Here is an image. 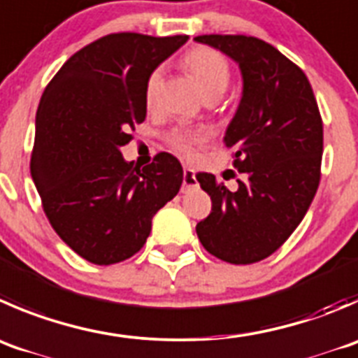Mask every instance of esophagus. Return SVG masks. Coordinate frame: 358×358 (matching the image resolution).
Wrapping results in <instances>:
<instances>
[{
    "instance_id": "34e87169",
    "label": "esophagus",
    "mask_w": 358,
    "mask_h": 358,
    "mask_svg": "<svg viewBox=\"0 0 358 358\" xmlns=\"http://www.w3.org/2000/svg\"><path fill=\"white\" fill-rule=\"evenodd\" d=\"M196 173H194V169L190 168H185L183 169V192H187V190H190L192 187H196Z\"/></svg>"
}]
</instances>
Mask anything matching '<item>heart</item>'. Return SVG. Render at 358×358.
Wrapping results in <instances>:
<instances>
[{
    "label": "heart",
    "instance_id": "obj_1",
    "mask_svg": "<svg viewBox=\"0 0 358 358\" xmlns=\"http://www.w3.org/2000/svg\"><path fill=\"white\" fill-rule=\"evenodd\" d=\"M182 64L192 75L206 98H217L227 89L231 80V64L220 52L211 47H194L183 55ZM162 83V69H152L145 82V105H155ZM206 134L196 129H175L169 133L168 145L175 154L182 157H194L197 148L203 147Z\"/></svg>",
    "mask_w": 358,
    "mask_h": 358
}]
</instances>
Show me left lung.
<instances>
[{
	"instance_id": "8db88e82",
	"label": "left lung",
	"mask_w": 358,
	"mask_h": 358,
	"mask_svg": "<svg viewBox=\"0 0 358 358\" xmlns=\"http://www.w3.org/2000/svg\"><path fill=\"white\" fill-rule=\"evenodd\" d=\"M239 64L243 96L225 133L234 168L231 192L210 173H197L211 213L196 225L211 255L253 264L275 253L306 215L320 183L324 124L303 69L273 45L245 34L194 38Z\"/></svg>"
}]
</instances>
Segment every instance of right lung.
<instances>
[{"label":"right lung","mask_w":358,"mask_h":358,"mask_svg":"<svg viewBox=\"0 0 358 358\" xmlns=\"http://www.w3.org/2000/svg\"><path fill=\"white\" fill-rule=\"evenodd\" d=\"M187 40L106 34L75 52L41 96L31 176L54 231L89 262L110 266L140 252L152 217L182 187L171 154L140 169L120 147L147 117V76Z\"/></svg>","instance_id":"1"}]
</instances>
